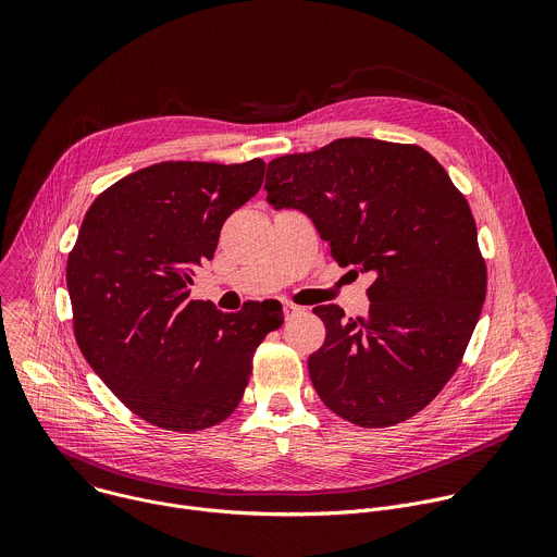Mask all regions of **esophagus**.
I'll list each match as a JSON object with an SVG mask.
<instances>
[{"label": "esophagus", "instance_id": "esophagus-1", "mask_svg": "<svg viewBox=\"0 0 557 557\" xmlns=\"http://www.w3.org/2000/svg\"><path fill=\"white\" fill-rule=\"evenodd\" d=\"M284 312H286V317H290V314L304 312V306H297V304H290V301H286V304H284Z\"/></svg>", "mask_w": 557, "mask_h": 557}]
</instances>
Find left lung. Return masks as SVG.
<instances>
[{"mask_svg":"<svg viewBox=\"0 0 557 557\" xmlns=\"http://www.w3.org/2000/svg\"><path fill=\"white\" fill-rule=\"evenodd\" d=\"M267 200L306 213L342 267L374 273L368 317L335 304L308 357L320 399L361 428L421 412L456 372L479 322L487 269L465 196L419 145L339 138L269 163Z\"/></svg>","mask_w":557,"mask_h":557,"instance_id":"8db88e82","label":"left lung"}]
</instances>
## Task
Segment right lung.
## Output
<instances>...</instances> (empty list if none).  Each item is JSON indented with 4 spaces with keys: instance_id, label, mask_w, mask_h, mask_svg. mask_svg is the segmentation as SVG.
<instances>
[{
    "instance_id": "add662e5",
    "label": "right lung",
    "mask_w": 557,
    "mask_h": 557,
    "mask_svg": "<svg viewBox=\"0 0 557 557\" xmlns=\"http://www.w3.org/2000/svg\"><path fill=\"white\" fill-rule=\"evenodd\" d=\"M264 161H168L108 187L88 209L65 280L74 337L103 383L143 421L198 432L240 404L277 317L189 299L224 220L251 200ZM264 306V304H262Z\"/></svg>"
}]
</instances>
